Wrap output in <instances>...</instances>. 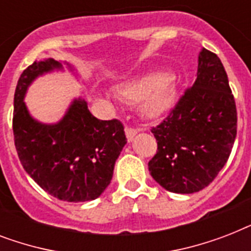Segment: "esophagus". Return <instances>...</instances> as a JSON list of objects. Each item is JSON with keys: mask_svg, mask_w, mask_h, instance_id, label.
<instances>
[{"mask_svg": "<svg viewBox=\"0 0 251 251\" xmlns=\"http://www.w3.org/2000/svg\"><path fill=\"white\" fill-rule=\"evenodd\" d=\"M125 133H126V138H127V141L131 142L134 139V137H135V135L138 134V129H135V127H131V126H126Z\"/></svg>", "mask_w": 251, "mask_h": 251, "instance_id": "1", "label": "esophagus"}]
</instances>
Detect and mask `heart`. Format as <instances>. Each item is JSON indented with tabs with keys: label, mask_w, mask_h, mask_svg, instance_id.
<instances>
[{
	"label": "heart",
	"mask_w": 251,
	"mask_h": 251,
	"mask_svg": "<svg viewBox=\"0 0 251 251\" xmlns=\"http://www.w3.org/2000/svg\"><path fill=\"white\" fill-rule=\"evenodd\" d=\"M117 94L127 102L141 101L142 110L156 117L175 102L176 86L167 73L150 72L118 84Z\"/></svg>",
	"instance_id": "1"
}]
</instances>
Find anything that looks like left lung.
I'll use <instances>...</instances> for the list:
<instances>
[{
  "instance_id": "left-lung-1",
  "label": "left lung",
  "mask_w": 251,
  "mask_h": 251,
  "mask_svg": "<svg viewBox=\"0 0 251 251\" xmlns=\"http://www.w3.org/2000/svg\"><path fill=\"white\" fill-rule=\"evenodd\" d=\"M151 131L157 152L149 171L165 190L191 194L214 181L237 134L236 102L226 69L215 53L201 50L194 84Z\"/></svg>"
}]
</instances>
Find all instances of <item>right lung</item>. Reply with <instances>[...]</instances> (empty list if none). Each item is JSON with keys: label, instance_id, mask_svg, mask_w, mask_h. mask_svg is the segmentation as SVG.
<instances>
[{"label": "right lung", "instance_id": "1", "mask_svg": "<svg viewBox=\"0 0 251 251\" xmlns=\"http://www.w3.org/2000/svg\"><path fill=\"white\" fill-rule=\"evenodd\" d=\"M64 65L74 72L68 62L47 58L21 74L14 95V142L25 171L43 190L66 202H88L110 183L126 137L121 122L96 118L82 98L74 99L56 124L31 116L25 102L28 87L39 76L64 70Z\"/></svg>", "mask_w": 251, "mask_h": 251}]
</instances>
